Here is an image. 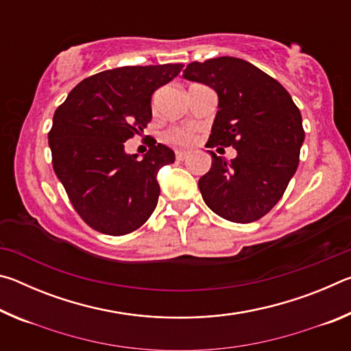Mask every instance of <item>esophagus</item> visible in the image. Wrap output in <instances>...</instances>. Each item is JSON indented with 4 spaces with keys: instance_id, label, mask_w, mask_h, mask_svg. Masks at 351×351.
<instances>
[{
    "instance_id": "1",
    "label": "esophagus",
    "mask_w": 351,
    "mask_h": 351,
    "mask_svg": "<svg viewBox=\"0 0 351 351\" xmlns=\"http://www.w3.org/2000/svg\"><path fill=\"white\" fill-rule=\"evenodd\" d=\"M175 156H176V161H184V159L187 158V152L178 150V152H176V154H175Z\"/></svg>"
}]
</instances>
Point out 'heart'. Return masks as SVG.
I'll return each instance as SVG.
<instances>
[{"label":"heart","mask_w":351,"mask_h":351,"mask_svg":"<svg viewBox=\"0 0 351 351\" xmlns=\"http://www.w3.org/2000/svg\"><path fill=\"white\" fill-rule=\"evenodd\" d=\"M165 139L175 145H190L193 144L195 134L187 127H171L167 133H165Z\"/></svg>","instance_id":"heart-1"}]
</instances>
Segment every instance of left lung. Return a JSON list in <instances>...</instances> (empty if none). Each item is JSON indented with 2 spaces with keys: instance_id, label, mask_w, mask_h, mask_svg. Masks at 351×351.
<instances>
[{
  "instance_id": "8db88e82",
  "label": "left lung",
  "mask_w": 351,
  "mask_h": 351,
  "mask_svg": "<svg viewBox=\"0 0 351 351\" xmlns=\"http://www.w3.org/2000/svg\"><path fill=\"white\" fill-rule=\"evenodd\" d=\"M182 77L218 94V111L207 147H234L230 161L212 154L199 178L204 203L232 223L265 217L283 197L299 165L305 132L289 93L252 63L217 57L187 64Z\"/></svg>"
}]
</instances>
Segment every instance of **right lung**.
<instances>
[{
  "label": "right lung",
  "instance_id": "1",
  "mask_svg": "<svg viewBox=\"0 0 351 351\" xmlns=\"http://www.w3.org/2000/svg\"><path fill=\"white\" fill-rule=\"evenodd\" d=\"M181 69L167 63L102 71L82 80L56 110L47 134L52 167L75 212L97 232L130 234L156 209L158 170L175 161L173 150L152 139L138 161L123 144L144 132L153 93Z\"/></svg>",
  "mask_w": 351,
  "mask_h": 351
}]
</instances>
